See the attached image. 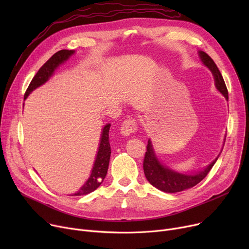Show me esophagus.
I'll return each mask as SVG.
<instances>
[{
  "label": "esophagus",
  "instance_id": "obj_1",
  "mask_svg": "<svg viewBox=\"0 0 249 249\" xmlns=\"http://www.w3.org/2000/svg\"><path fill=\"white\" fill-rule=\"evenodd\" d=\"M137 130V122L133 118L125 120L121 126V134L124 136H129L134 133Z\"/></svg>",
  "mask_w": 249,
  "mask_h": 249
}]
</instances>
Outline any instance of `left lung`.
<instances>
[{"label":"left lung","instance_id":"left-lung-1","mask_svg":"<svg viewBox=\"0 0 249 249\" xmlns=\"http://www.w3.org/2000/svg\"><path fill=\"white\" fill-rule=\"evenodd\" d=\"M199 56L202 62L213 73L216 89L228 101V90L223 80V76H222L220 71L218 70L216 63L204 51H199ZM146 148L147 150L145 152L144 160H143L144 175L147 180L153 187L164 193H178L198 185L202 179L206 178L208 173L211 171V168L213 167V165L215 164L219 158L218 155L210 164L203 169V171H200L194 175H187L178 173L176 171H173L172 168L163 165L160 161V160L156 158L150 139L148 140V144Z\"/></svg>","mask_w":249,"mask_h":249}]
</instances>
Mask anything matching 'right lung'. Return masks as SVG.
Returning a JSON list of instances; mask_svg holds the SVG:
<instances>
[{"mask_svg": "<svg viewBox=\"0 0 249 249\" xmlns=\"http://www.w3.org/2000/svg\"><path fill=\"white\" fill-rule=\"evenodd\" d=\"M73 53H74V50L62 49V50L57 51L56 53L52 55L42 65L40 70L37 71V73L32 78V81L24 95V100L27 99V97L32 93L35 89L45 84L49 80V77L52 76L54 71L59 67V65L67 61ZM110 126H111V124L108 123L103 128L98 153H97L94 166H93V169H91L89 178L85 182L84 186L76 193L72 194L71 196H83V195H87V194L94 192L95 190H97L100 187L105 177H106L107 172H108V167H109L110 156H111V146H110V142H109Z\"/></svg>", "mask_w": 249, "mask_h": 249, "instance_id": "add662e5", "label": "right lung"}]
</instances>
